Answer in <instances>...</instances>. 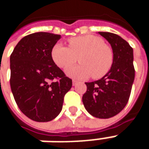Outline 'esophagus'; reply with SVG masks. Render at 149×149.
<instances>
[{
  "label": "esophagus",
  "mask_w": 149,
  "mask_h": 149,
  "mask_svg": "<svg viewBox=\"0 0 149 149\" xmlns=\"http://www.w3.org/2000/svg\"><path fill=\"white\" fill-rule=\"evenodd\" d=\"M77 83V81H72V84H73V85H76Z\"/></svg>",
  "instance_id": "1"
}]
</instances>
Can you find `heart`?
<instances>
[{
    "mask_svg": "<svg viewBox=\"0 0 149 149\" xmlns=\"http://www.w3.org/2000/svg\"><path fill=\"white\" fill-rule=\"evenodd\" d=\"M52 61L61 68H66L79 61L81 65L68 68L66 73L74 79L91 77L99 79L109 72L113 64V52L101 37L84 35L68 40V47L56 44L51 52Z\"/></svg>",
    "mask_w": 149,
    "mask_h": 149,
    "instance_id": "b5f03b06",
    "label": "heart"
}]
</instances>
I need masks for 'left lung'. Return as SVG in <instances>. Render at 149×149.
I'll return each instance as SVG.
<instances>
[{
  "label": "left lung",
  "mask_w": 149,
  "mask_h": 149,
  "mask_svg": "<svg viewBox=\"0 0 149 149\" xmlns=\"http://www.w3.org/2000/svg\"><path fill=\"white\" fill-rule=\"evenodd\" d=\"M112 46L113 64L98 81L85 83L87 91L82 101L88 113L108 119L121 112L127 104L135 77L133 49L125 40L112 33L98 32Z\"/></svg>",
  "instance_id": "obj_1"
}]
</instances>
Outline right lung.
Returning <instances> with one entry per match:
<instances>
[{"mask_svg":"<svg viewBox=\"0 0 149 149\" xmlns=\"http://www.w3.org/2000/svg\"><path fill=\"white\" fill-rule=\"evenodd\" d=\"M61 35L39 32L23 37L10 56V86L21 112L48 122L61 112L72 80L55 65L51 52Z\"/></svg>","mask_w":149,"mask_h":149,"instance_id":"obj_1","label":"right lung"}]
</instances>
